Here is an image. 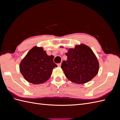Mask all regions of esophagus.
I'll return each instance as SVG.
<instances>
[{"mask_svg":"<svg viewBox=\"0 0 120 120\" xmlns=\"http://www.w3.org/2000/svg\"><path fill=\"white\" fill-rule=\"evenodd\" d=\"M61 63H60V64H57V66H58V67H61Z\"/></svg>","mask_w":120,"mask_h":120,"instance_id":"obj_1","label":"esophagus"}]
</instances>
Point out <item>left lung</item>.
<instances>
[{"mask_svg": "<svg viewBox=\"0 0 120 120\" xmlns=\"http://www.w3.org/2000/svg\"><path fill=\"white\" fill-rule=\"evenodd\" d=\"M66 55L68 60L63 61L61 68L70 81L83 84L98 73L99 61L89 46L85 44L76 45L74 49H68Z\"/></svg>", "mask_w": 120, "mask_h": 120, "instance_id": "1", "label": "left lung"}]
</instances>
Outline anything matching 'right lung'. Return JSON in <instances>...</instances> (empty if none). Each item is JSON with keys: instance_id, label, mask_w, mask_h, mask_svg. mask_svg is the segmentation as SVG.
Segmentation results:
<instances>
[{"instance_id": "1", "label": "right lung", "mask_w": 120, "mask_h": 120, "mask_svg": "<svg viewBox=\"0 0 120 120\" xmlns=\"http://www.w3.org/2000/svg\"><path fill=\"white\" fill-rule=\"evenodd\" d=\"M53 56H48L42 47L35 46L21 61L19 70L26 81L33 84L46 82L57 67Z\"/></svg>"}]
</instances>
